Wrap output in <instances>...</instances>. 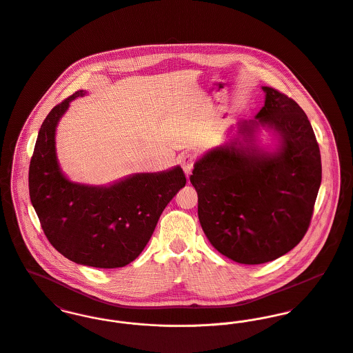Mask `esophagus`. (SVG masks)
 Returning a JSON list of instances; mask_svg holds the SVG:
<instances>
[{
    "label": "esophagus",
    "instance_id": "1",
    "mask_svg": "<svg viewBox=\"0 0 353 353\" xmlns=\"http://www.w3.org/2000/svg\"><path fill=\"white\" fill-rule=\"evenodd\" d=\"M193 163H194V157H193V154L187 153V154H184V156L181 157V168H183V170L185 172V174H187V176H190V173H192Z\"/></svg>",
    "mask_w": 353,
    "mask_h": 353
}]
</instances>
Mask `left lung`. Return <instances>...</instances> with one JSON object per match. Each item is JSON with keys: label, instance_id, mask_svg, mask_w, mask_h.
<instances>
[{"label": "left lung", "instance_id": "1", "mask_svg": "<svg viewBox=\"0 0 353 353\" xmlns=\"http://www.w3.org/2000/svg\"><path fill=\"white\" fill-rule=\"evenodd\" d=\"M252 121L238 122L239 137L194 163L197 214L211 244L243 265L274 261L305 236L321 184V154L299 103L272 87ZM259 125L280 137L279 150L253 143Z\"/></svg>", "mask_w": 353, "mask_h": 353}]
</instances>
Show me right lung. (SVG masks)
<instances>
[{"mask_svg":"<svg viewBox=\"0 0 353 353\" xmlns=\"http://www.w3.org/2000/svg\"><path fill=\"white\" fill-rule=\"evenodd\" d=\"M77 91L44 119L29 165V196L41 228L67 259L98 269L123 268L149 242L168 203L185 187L180 166L137 173L110 187L70 181L60 170L54 132Z\"/></svg>","mask_w":353,"mask_h":353,"instance_id":"1","label":"right lung"}]
</instances>
